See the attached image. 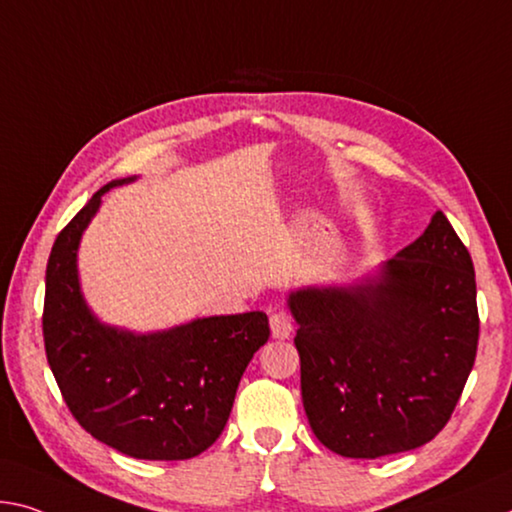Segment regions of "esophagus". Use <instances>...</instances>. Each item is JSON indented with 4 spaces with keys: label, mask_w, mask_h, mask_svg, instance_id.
<instances>
[{
    "label": "esophagus",
    "mask_w": 512,
    "mask_h": 512,
    "mask_svg": "<svg viewBox=\"0 0 512 512\" xmlns=\"http://www.w3.org/2000/svg\"><path fill=\"white\" fill-rule=\"evenodd\" d=\"M269 323H271L273 339H289L291 337V330H294V326H291V316L287 312H273Z\"/></svg>",
    "instance_id": "34e87169"
}]
</instances>
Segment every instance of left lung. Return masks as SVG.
Segmentation results:
<instances>
[{"mask_svg": "<svg viewBox=\"0 0 512 512\" xmlns=\"http://www.w3.org/2000/svg\"><path fill=\"white\" fill-rule=\"evenodd\" d=\"M300 392L323 446L380 458L442 431L474 367V264L435 212L410 246L342 285L289 291Z\"/></svg>", "mask_w": 512, "mask_h": 512, "instance_id": "1", "label": "left lung"}]
</instances>
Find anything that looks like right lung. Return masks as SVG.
<instances>
[{
    "mask_svg": "<svg viewBox=\"0 0 512 512\" xmlns=\"http://www.w3.org/2000/svg\"><path fill=\"white\" fill-rule=\"evenodd\" d=\"M102 186L63 227L45 273V353L68 408L95 440L139 460H186L223 433L239 380L271 330L264 312L202 316L134 332L109 326L88 307L77 253Z\"/></svg>",
    "mask_w": 512,
    "mask_h": 512,
    "instance_id": "add662e5",
    "label": "right lung"
}]
</instances>
